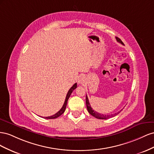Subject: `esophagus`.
Segmentation results:
<instances>
[{
	"mask_svg": "<svg viewBox=\"0 0 154 154\" xmlns=\"http://www.w3.org/2000/svg\"><path fill=\"white\" fill-rule=\"evenodd\" d=\"M85 81V77L84 76H81L79 77L78 82L79 83V84H82V83H84Z\"/></svg>",
	"mask_w": 154,
	"mask_h": 154,
	"instance_id": "1",
	"label": "esophagus"
}]
</instances>
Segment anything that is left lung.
<instances>
[{
  "mask_svg": "<svg viewBox=\"0 0 154 154\" xmlns=\"http://www.w3.org/2000/svg\"><path fill=\"white\" fill-rule=\"evenodd\" d=\"M116 40H117V42H119V43L122 44V45H124V43L122 42V41L121 40V39H120L119 38H118V37H116ZM86 104L87 109H88V112L91 114V115L92 116L95 117V118L99 119H107L113 117V116H117V114H119V113H120V112L122 111V109H121V110H120L119 112H117V113H113V114H109H109H108H108H107V115H106V114H101V113H98V112H97L96 111H94V109L91 108V106H90V103H89L88 98L87 95H86Z\"/></svg>",
  "mask_w": 154,
  "mask_h": 154,
  "instance_id": "obj_1",
  "label": "left lung"
}]
</instances>
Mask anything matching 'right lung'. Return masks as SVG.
<instances>
[{
  "mask_svg": "<svg viewBox=\"0 0 154 154\" xmlns=\"http://www.w3.org/2000/svg\"><path fill=\"white\" fill-rule=\"evenodd\" d=\"M77 87V83H75V84H74V85H73V86L71 88H70V89L69 90V91H68V94H67V95H66V99H65V101H64V103L63 106L62 108H61V109H60V110H59L57 113H56L55 114H54V115H53V116H51L45 117H43V118L47 119H52L57 118L58 117H59V116H60L61 115H62V114H63V113L64 112V111H65L66 107V104H67V103H68V100L69 97H70V95L72 94V91H73Z\"/></svg>",
  "mask_w": 154,
  "mask_h": 154,
  "instance_id": "right-lung-1",
  "label": "right lung"
}]
</instances>
